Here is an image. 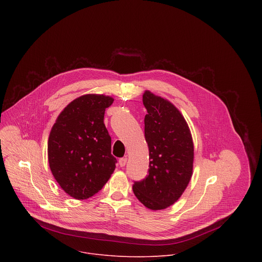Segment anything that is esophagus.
<instances>
[{
    "label": "esophagus",
    "instance_id": "esophagus-1",
    "mask_svg": "<svg viewBox=\"0 0 262 262\" xmlns=\"http://www.w3.org/2000/svg\"><path fill=\"white\" fill-rule=\"evenodd\" d=\"M126 162H127L126 157H125V158L120 159V160H119V166H120V167H124V166L126 165Z\"/></svg>",
    "mask_w": 262,
    "mask_h": 262
}]
</instances>
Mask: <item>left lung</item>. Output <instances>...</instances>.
I'll use <instances>...</instances> for the list:
<instances>
[{"instance_id": "8db88e82", "label": "left lung", "mask_w": 262, "mask_h": 262, "mask_svg": "<svg viewBox=\"0 0 262 262\" xmlns=\"http://www.w3.org/2000/svg\"><path fill=\"white\" fill-rule=\"evenodd\" d=\"M143 104L149 169L143 180L134 181L133 191L146 207L159 210L175 203L188 186L194 145L188 124L170 101L146 91Z\"/></svg>"}]
</instances>
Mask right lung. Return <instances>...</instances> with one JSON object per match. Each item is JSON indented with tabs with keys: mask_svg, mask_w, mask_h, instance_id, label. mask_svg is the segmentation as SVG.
<instances>
[{
	"mask_svg": "<svg viewBox=\"0 0 262 262\" xmlns=\"http://www.w3.org/2000/svg\"><path fill=\"white\" fill-rule=\"evenodd\" d=\"M110 96L87 94L71 101L58 116L48 145L51 171L63 191L83 200L98 193L114 172L111 137L103 123Z\"/></svg>",
	"mask_w": 262,
	"mask_h": 262,
	"instance_id": "1",
	"label": "right lung"
}]
</instances>
